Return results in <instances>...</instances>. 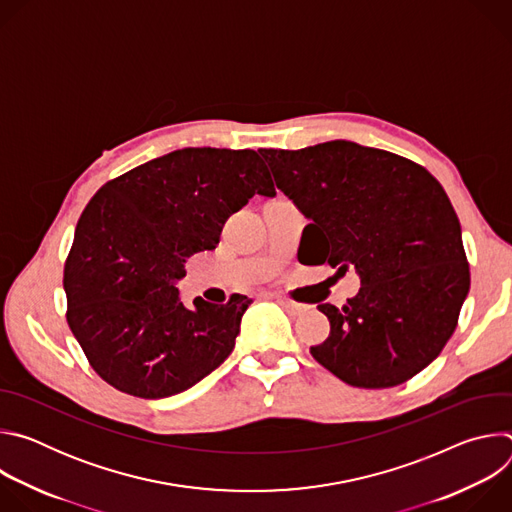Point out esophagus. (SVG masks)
Wrapping results in <instances>:
<instances>
[{
  "label": "esophagus",
  "mask_w": 512,
  "mask_h": 512,
  "mask_svg": "<svg viewBox=\"0 0 512 512\" xmlns=\"http://www.w3.org/2000/svg\"><path fill=\"white\" fill-rule=\"evenodd\" d=\"M277 304H279L285 312L294 314V316L304 314V312L308 310V306H306V304H300V302H294V300H287V298H277Z\"/></svg>",
  "instance_id": "34e87169"
}]
</instances>
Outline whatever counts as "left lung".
Instances as JSON below:
<instances>
[{
  "mask_svg": "<svg viewBox=\"0 0 512 512\" xmlns=\"http://www.w3.org/2000/svg\"><path fill=\"white\" fill-rule=\"evenodd\" d=\"M259 152L277 188L310 218L304 263L354 267L360 277L342 310L318 306L330 336L312 356L352 387L415 377L454 334L470 289L460 221L442 184L407 158L344 139Z\"/></svg>",
  "mask_w": 512,
  "mask_h": 512,
  "instance_id": "obj_1",
  "label": "left lung"
}]
</instances>
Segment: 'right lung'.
I'll return each instance as SVG.
<instances>
[{
	"label": "right lung",
	"instance_id": "add662e5",
	"mask_svg": "<svg viewBox=\"0 0 512 512\" xmlns=\"http://www.w3.org/2000/svg\"><path fill=\"white\" fill-rule=\"evenodd\" d=\"M275 196L253 150L184 148L107 182L83 210L64 263L66 320L95 373L141 399L178 395L233 352L247 296L186 308L184 263L212 251L227 218Z\"/></svg>",
	"mask_w": 512,
	"mask_h": 512
}]
</instances>
